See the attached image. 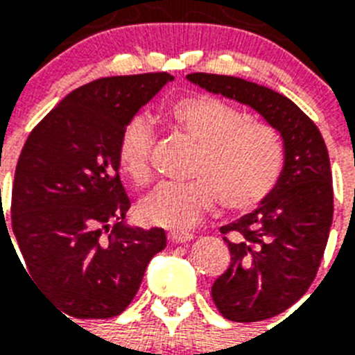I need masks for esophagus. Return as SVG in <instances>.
Returning <instances> with one entry per match:
<instances>
[{"mask_svg": "<svg viewBox=\"0 0 355 355\" xmlns=\"http://www.w3.org/2000/svg\"><path fill=\"white\" fill-rule=\"evenodd\" d=\"M169 241L171 243H188L193 239V234L191 232H184V230H173L169 232Z\"/></svg>", "mask_w": 355, "mask_h": 355, "instance_id": "esophagus-1", "label": "esophagus"}]
</instances>
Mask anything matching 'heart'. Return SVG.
<instances>
[{
    "mask_svg": "<svg viewBox=\"0 0 355 355\" xmlns=\"http://www.w3.org/2000/svg\"><path fill=\"white\" fill-rule=\"evenodd\" d=\"M167 118L199 145L188 182H164L139 202L144 221L160 227H189L216 205L252 210L267 199L280 177L284 153L276 134L211 96H186L173 101ZM155 132L141 116L125 125L118 162L132 182L147 184L153 171Z\"/></svg>",
    "mask_w": 355,
    "mask_h": 355,
    "instance_id": "b5f03b06",
    "label": "heart"
}]
</instances>
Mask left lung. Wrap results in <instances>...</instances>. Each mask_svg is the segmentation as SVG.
<instances>
[{
  "label": "left lung",
  "mask_w": 355,
  "mask_h": 355,
  "mask_svg": "<svg viewBox=\"0 0 355 355\" xmlns=\"http://www.w3.org/2000/svg\"><path fill=\"white\" fill-rule=\"evenodd\" d=\"M189 83L247 105L284 141V169L267 199L221 227L232 261L211 286L228 320L256 322L286 311L309 289L334 217L330 156L319 128L300 108L267 86L239 77L189 73Z\"/></svg>",
  "instance_id": "8db88e82"
}]
</instances>
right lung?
Returning <instances> with one entry per match:
<instances>
[{"mask_svg": "<svg viewBox=\"0 0 355 355\" xmlns=\"http://www.w3.org/2000/svg\"><path fill=\"white\" fill-rule=\"evenodd\" d=\"M171 80L160 71L80 86L33 128L21 149L10 232L27 276L68 319L125 311L150 258L166 248L164 228L125 223L130 200L119 180L118 141Z\"/></svg>", "mask_w": 355, "mask_h": 355, "instance_id": "obj_1", "label": "right lung"}]
</instances>
